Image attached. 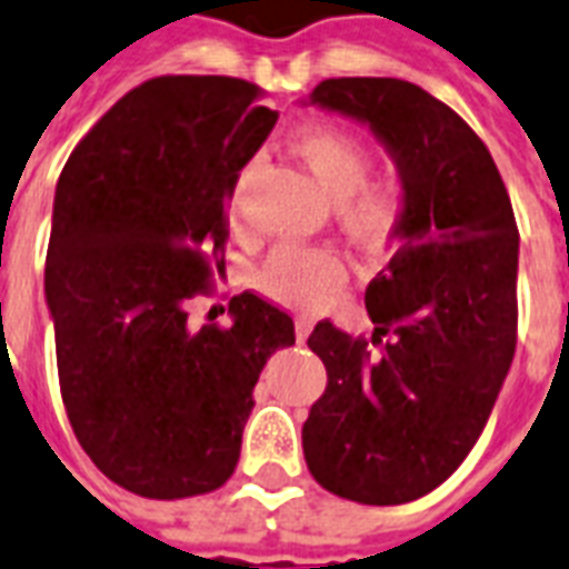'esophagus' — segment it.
Listing matches in <instances>:
<instances>
[{"mask_svg": "<svg viewBox=\"0 0 569 569\" xmlns=\"http://www.w3.org/2000/svg\"><path fill=\"white\" fill-rule=\"evenodd\" d=\"M311 327H315V320H311V318H297L293 330H297V341H300V345L311 336Z\"/></svg>", "mask_w": 569, "mask_h": 569, "instance_id": "esophagus-1", "label": "esophagus"}]
</instances>
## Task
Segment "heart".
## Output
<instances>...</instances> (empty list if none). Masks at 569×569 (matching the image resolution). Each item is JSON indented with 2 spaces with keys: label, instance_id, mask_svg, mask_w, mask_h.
Listing matches in <instances>:
<instances>
[{
  "label": "heart",
  "instance_id": "1",
  "mask_svg": "<svg viewBox=\"0 0 569 569\" xmlns=\"http://www.w3.org/2000/svg\"><path fill=\"white\" fill-rule=\"evenodd\" d=\"M290 152L309 168L320 191L336 203L341 230L360 249L383 251L399 237L405 219V186L399 179H369V149L350 131L336 126H311L290 138ZM246 177V173H242ZM230 188L228 212L237 221L239 182ZM263 293L290 309H311L320 300L332 297L345 284V263L330 249H302V246H279L269 251L258 272Z\"/></svg>",
  "mask_w": 569,
  "mask_h": 569
}]
</instances>
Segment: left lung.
<instances>
[{"label": "left lung", "instance_id": "obj_1", "mask_svg": "<svg viewBox=\"0 0 569 569\" xmlns=\"http://www.w3.org/2000/svg\"><path fill=\"white\" fill-rule=\"evenodd\" d=\"M302 104L369 126L408 198L399 249L366 288L381 350L330 320L309 336L327 390L302 426L306 465L348 501H417L465 462L516 353L510 198L471 126L408 80L332 77Z\"/></svg>", "mask_w": 569, "mask_h": 569}]
</instances>
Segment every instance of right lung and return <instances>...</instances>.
<instances>
[{"label":"right lung","instance_id":"right-lung-1","mask_svg":"<svg viewBox=\"0 0 569 569\" xmlns=\"http://www.w3.org/2000/svg\"><path fill=\"white\" fill-rule=\"evenodd\" d=\"M237 77H156L98 119L62 168L44 297L77 441L128 492L219 489L239 462L254 383L293 320L254 293L230 327L186 302L224 267L228 198L279 113Z\"/></svg>","mask_w":569,"mask_h":569}]
</instances>
